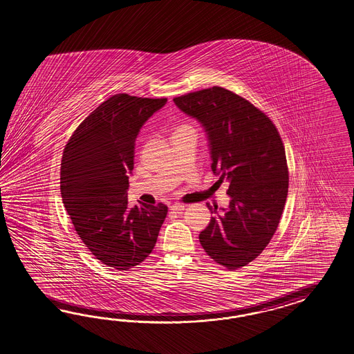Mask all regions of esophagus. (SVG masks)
Listing matches in <instances>:
<instances>
[{"label": "esophagus", "mask_w": 354, "mask_h": 354, "mask_svg": "<svg viewBox=\"0 0 354 354\" xmlns=\"http://www.w3.org/2000/svg\"><path fill=\"white\" fill-rule=\"evenodd\" d=\"M184 208H185V206H184V205H181V203H174V205L170 206V209H171V211H178V212H179V211H183Z\"/></svg>", "instance_id": "34e87169"}]
</instances>
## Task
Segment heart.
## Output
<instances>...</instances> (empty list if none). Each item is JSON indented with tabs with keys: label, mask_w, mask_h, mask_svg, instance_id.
Here are the masks:
<instances>
[{
	"label": "heart",
	"mask_w": 354,
	"mask_h": 354,
	"mask_svg": "<svg viewBox=\"0 0 354 354\" xmlns=\"http://www.w3.org/2000/svg\"><path fill=\"white\" fill-rule=\"evenodd\" d=\"M185 127H189V125H187V124H183V125H179V127L176 128V130L181 129V128H185Z\"/></svg>",
	"instance_id": "heart-1"
}]
</instances>
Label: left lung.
Returning <instances> with one entry per match:
<instances>
[{"label":"left lung","instance_id":"left-lung-1","mask_svg":"<svg viewBox=\"0 0 354 354\" xmlns=\"http://www.w3.org/2000/svg\"><path fill=\"white\" fill-rule=\"evenodd\" d=\"M207 131L211 169L229 183V208L207 207L211 221L199 241L216 263L236 270L268 247L283 215L289 187L284 143L275 124L248 100L221 86L174 98Z\"/></svg>","mask_w":354,"mask_h":354}]
</instances>
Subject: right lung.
<instances>
[{"mask_svg": "<svg viewBox=\"0 0 354 354\" xmlns=\"http://www.w3.org/2000/svg\"><path fill=\"white\" fill-rule=\"evenodd\" d=\"M166 102L113 95L79 124L62 152L61 197L74 229L95 259L120 271L148 257L167 215L164 203L128 208L139 129Z\"/></svg>", "mask_w": 354, "mask_h": 354, "instance_id": "add662e5", "label": "right lung"}]
</instances>
